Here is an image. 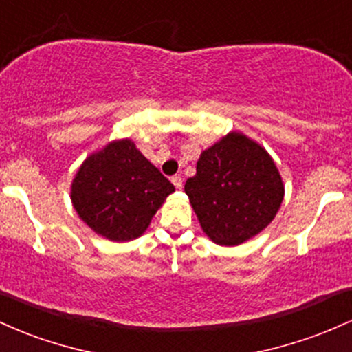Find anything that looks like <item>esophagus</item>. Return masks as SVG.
<instances>
[{"label":"esophagus","instance_id":"esophagus-1","mask_svg":"<svg viewBox=\"0 0 352 352\" xmlns=\"http://www.w3.org/2000/svg\"><path fill=\"white\" fill-rule=\"evenodd\" d=\"M171 181H173V184H175V186H176L177 189L183 188V177H181L179 175L173 176V177H171Z\"/></svg>","mask_w":352,"mask_h":352}]
</instances>
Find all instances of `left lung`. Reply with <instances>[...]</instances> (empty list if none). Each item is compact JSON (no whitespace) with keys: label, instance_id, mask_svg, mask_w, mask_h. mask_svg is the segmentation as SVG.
<instances>
[{"label":"left lung","instance_id":"obj_1","mask_svg":"<svg viewBox=\"0 0 352 352\" xmlns=\"http://www.w3.org/2000/svg\"><path fill=\"white\" fill-rule=\"evenodd\" d=\"M184 191L203 231L223 246H238L261 232L284 196L274 161L241 133H229L201 155Z\"/></svg>","mask_w":352,"mask_h":352}]
</instances>
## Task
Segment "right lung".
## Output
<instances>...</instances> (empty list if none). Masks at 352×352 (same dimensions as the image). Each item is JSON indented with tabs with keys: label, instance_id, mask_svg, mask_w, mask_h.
Listing matches in <instances>:
<instances>
[{
	"label": "right lung",
	"instance_id": "right-lung-1",
	"mask_svg": "<svg viewBox=\"0 0 352 352\" xmlns=\"http://www.w3.org/2000/svg\"><path fill=\"white\" fill-rule=\"evenodd\" d=\"M175 191L136 149L133 141H114L82 163L71 199L80 218L111 241H131L151 223L164 197Z\"/></svg>",
	"mask_w": 352,
	"mask_h": 352
}]
</instances>
